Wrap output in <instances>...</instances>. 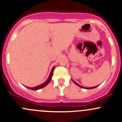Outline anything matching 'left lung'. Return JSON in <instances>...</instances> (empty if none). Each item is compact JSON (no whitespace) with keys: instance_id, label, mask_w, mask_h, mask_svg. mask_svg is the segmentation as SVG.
Listing matches in <instances>:
<instances>
[{"instance_id":"8db88e82","label":"left lung","mask_w":122,"mask_h":122,"mask_svg":"<svg viewBox=\"0 0 122 122\" xmlns=\"http://www.w3.org/2000/svg\"><path fill=\"white\" fill-rule=\"evenodd\" d=\"M73 81V82H74V83H75V84H76V85L77 86H79V87H82V88H84V89H94V88H95V87H97L98 85H97V86H94V87H83V86H81L80 85H79L78 83H77L76 82H75L74 81V80H72Z\"/></svg>"}]
</instances>
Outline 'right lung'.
<instances>
[{"instance_id":"add662e5","label":"right lung","mask_w":122,"mask_h":122,"mask_svg":"<svg viewBox=\"0 0 122 122\" xmlns=\"http://www.w3.org/2000/svg\"><path fill=\"white\" fill-rule=\"evenodd\" d=\"M55 68V67L52 68V69L51 71V73L50 74V76H49V78H48L47 81H46V82H45L44 83H43V84H41L39 86H37L36 87H26L27 88L29 89H31V90H33V91H37V90H39L40 89H41L43 88V87H45L49 83H50V82L51 81V78H52V74H53V71H54V70Z\"/></svg>"}]
</instances>
